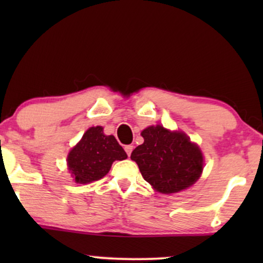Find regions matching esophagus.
<instances>
[{"label": "esophagus", "mask_w": 263, "mask_h": 263, "mask_svg": "<svg viewBox=\"0 0 263 263\" xmlns=\"http://www.w3.org/2000/svg\"><path fill=\"white\" fill-rule=\"evenodd\" d=\"M133 148H134V147H133L132 145H128V146L124 147V151H125V152H127L128 157H130V154H132V152H133Z\"/></svg>", "instance_id": "obj_1"}]
</instances>
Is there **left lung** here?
<instances>
[{"label": "left lung", "instance_id": "left-lung-1", "mask_svg": "<svg viewBox=\"0 0 263 263\" xmlns=\"http://www.w3.org/2000/svg\"><path fill=\"white\" fill-rule=\"evenodd\" d=\"M142 145L132 152L142 177L161 194H174L192 186L203 170L199 146L183 132L151 125L141 132Z\"/></svg>", "mask_w": 263, "mask_h": 263}]
</instances>
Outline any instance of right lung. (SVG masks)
Segmentation results:
<instances>
[{
  "label": "right lung",
  "mask_w": 263,
  "mask_h": 263,
  "mask_svg": "<svg viewBox=\"0 0 263 263\" xmlns=\"http://www.w3.org/2000/svg\"><path fill=\"white\" fill-rule=\"evenodd\" d=\"M127 159V153L114 135H105L103 127L87 129L68 154V168L75 182L86 184L103 178L115 160Z\"/></svg>",
  "instance_id": "obj_1"
}]
</instances>
